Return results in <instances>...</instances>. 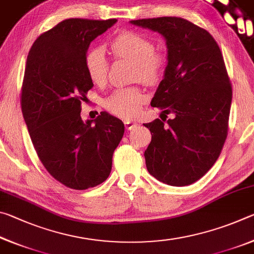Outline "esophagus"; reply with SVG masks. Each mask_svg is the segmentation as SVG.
<instances>
[{
    "label": "esophagus",
    "instance_id": "esophagus-1",
    "mask_svg": "<svg viewBox=\"0 0 254 254\" xmlns=\"http://www.w3.org/2000/svg\"><path fill=\"white\" fill-rule=\"evenodd\" d=\"M124 126L127 128V130H134L137 127V124L133 121H124Z\"/></svg>",
    "mask_w": 254,
    "mask_h": 254
}]
</instances>
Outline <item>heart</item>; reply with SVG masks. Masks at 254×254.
<instances>
[{
	"instance_id": "obj_1",
	"label": "heart",
	"mask_w": 254,
	"mask_h": 254,
	"mask_svg": "<svg viewBox=\"0 0 254 254\" xmlns=\"http://www.w3.org/2000/svg\"><path fill=\"white\" fill-rule=\"evenodd\" d=\"M115 58L134 63L133 78L145 85H156L166 71L165 55L154 51V44L143 34L126 31L118 34L109 44ZM85 69L94 84L104 86L107 80L109 60L101 47H94L85 55ZM145 95L140 88H119L106 97L104 107L107 112L122 119H131L139 113L145 103Z\"/></svg>"
}]
</instances>
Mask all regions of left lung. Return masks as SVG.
Instances as JSON below:
<instances>
[{"label":"left lung","mask_w":254,"mask_h":254,"mask_svg":"<svg viewBox=\"0 0 254 254\" xmlns=\"http://www.w3.org/2000/svg\"><path fill=\"white\" fill-rule=\"evenodd\" d=\"M130 23L160 33L168 49L151 106L174 119L168 126L162 119L144 124L152 135L144 151L147 169L163 184L187 186L212 168L227 136L232 86L221 49L208 31L182 18Z\"/></svg>","instance_id":"obj_1"}]
</instances>
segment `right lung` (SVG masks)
Here are the masks:
<instances>
[{
	"mask_svg": "<svg viewBox=\"0 0 254 254\" xmlns=\"http://www.w3.org/2000/svg\"><path fill=\"white\" fill-rule=\"evenodd\" d=\"M117 19H67L37 38L25 65L21 109L42 165L77 190L105 182L124 124L106 112L84 122L81 102L93 81L85 69L91 42Z\"/></svg>",
	"mask_w": 254,
	"mask_h": 254,
	"instance_id": "obj_1",
	"label": "right lung"
}]
</instances>
